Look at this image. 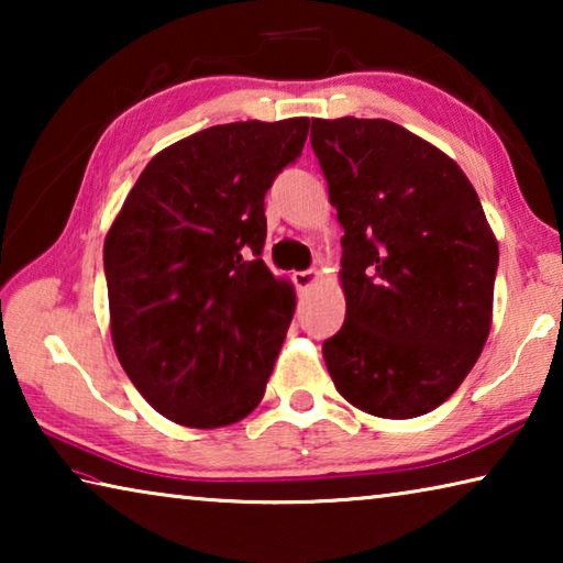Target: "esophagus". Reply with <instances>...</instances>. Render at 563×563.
<instances>
[{
    "label": "esophagus",
    "mask_w": 563,
    "mask_h": 563,
    "mask_svg": "<svg viewBox=\"0 0 563 563\" xmlns=\"http://www.w3.org/2000/svg\"><path fill=\"white\" fill-rule=\"evenodd\" d=\"M318 280H320V271H316V268H310V271H295V273H292L295 288H300V290H308L310 285H316Z\"/></svg>",
    "instance_id": "1"
}]
</instances>
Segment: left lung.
Listing matches in <instances>:
<instances>
[{"mask_svg": "<svg viewBox=\"0 0 563 563\" xmlns=\"http://www.w3.org/2000/svg\"><path fill=\"white\" fill-rule=\"evenodd\" d=\"M310 144L342 225L345 322L322 342L350 405L432 412L470 375L492 328L499 245L470 178L387 119H312Z\"/></svg>", "mask_w": 563, "mask_h": 563, "instance_id": "left-lung-1", "label": "left lung"}]
</instances>
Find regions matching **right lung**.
I'll use <instances>...</instances> for the list:
<instances>
[{
    "instance_id": "right-lung-1",
    "label": "right lung",
    "mask_w": 563,
    "mask_h": 563,
    "mask_svg": "<svg viewBox=\"0 0 563 563\" xmlns=\"http://www.w3.org/2000/svg\"><path fill=\"white\" fill-rule=\"evenodd\" d=\"M308 119L211 126L148 161L103 243L111 340L146 402L213 430L253 412L295 312L263 263L265 194Z\"/></svg>"
}]
</instances>
